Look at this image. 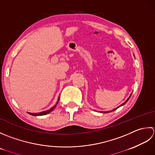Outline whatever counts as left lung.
I'll return each mask as SVG.
<instances>
[{
	"mask_svg": "<svg viewBox=\"0 0 155 155\" xmlns=\"http://www.w3.org/2000/svg\"><path fill=\"white\" fill-rule=\"evenodd\" d=\"M131 95H132V93H131V94H130V96H129L128 97V99L127 100H126V101H125V102H124V103H123V104H121V105L120 106H118L117 107V108H114L113 110H110V111H105V112H102V111H101L100 112L101 113H109V112H113V111H114V110H117L118 108H120V106H124V104L126 103V102H128V100L129 99H130V96H131Z\"/></svg>",
	"mask_w": 155,
	"mask_h": 155,
	"instance_id": "8db88e82",
	"label": "left lung"
}]
</instances>
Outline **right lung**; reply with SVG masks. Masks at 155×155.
<instances>
[{
    "label": "right lung",
    "instance_id": "1",
    "mask_svg": "<svg viewBox=\"0 0 155 155\" xmlns=\"http://www.w3.org/2000/svg\"><path fill=\"white\" fill-rule=\"evenodd\" d=\"M59 98H60V97H58V102H57L56 104H55V105L54 106H53L52 108H50L49 110H46V111H43V112H38V113H31V112H27V113H28V114H29L30 115H32V116H34L46 115V114H47L50 113V112H51V111H53V110H54V108H55L56 106H57V104H58V102H59Z\"/></svg>",
    "mask_w": 155,
    "mask_h": 155
}]
</instances>
